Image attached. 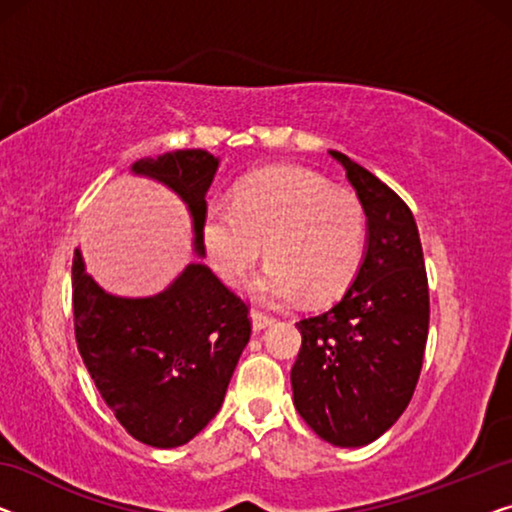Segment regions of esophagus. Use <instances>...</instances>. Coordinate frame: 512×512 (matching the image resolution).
Masks as SVG:
<instances>
[{"label": "esophagus", "instance_id": "esophagus-1", "mask_svg": "<svg viewBox=\"0 0 512 512\" xmlns=\"http://www.w3.org/2000/svg\"><path fill=\"white\" fill-rule=\"evenodd\" d=\"M250 319H253V331H264L266 326H271L273 324V317H269V315H264V312H259V310H250Z\"/></svg>", "mask_w": 512, "mask_h": 512}]
</instances>
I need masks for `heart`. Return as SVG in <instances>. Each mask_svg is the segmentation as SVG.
<instances>
[{
	"mask_svg": "<svg viewBox=\"0 0 512 512\" xmlns=\"http://www.w3.org/2000/svg\"><path fill=\"white\" fill-rule=\"evenodd\" d=\"M262 243L271 262L250 285L257 301H329L361 264L365 213L354 195L303 167H266L234 188L230 207L211 202L202 218L204 253L230 287L248 280Z\"/></svg>",
	"mask_w": 512,
	"mask_h": 512,
	"instance_id": "b5f03b06",
	"label": "heart"
}]
</instances>
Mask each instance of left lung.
<instances>
[{
	"instance_id": "1",
	"label": "left lung",
	"mask_w": 512,
	"mask_h": 512,
	"mask_svg": "<svg viewBox=\"0 0 512 512\" xmlns=\"http://www.w3.org/2000/svg\"><path fill=\"white\" fill-rule=\"evenodd\" d=\"M365 213V250L347 292L301 319L292 368L294 407L315 434L340 448L368 446L391 427L421 375L430 296L421 236L407 204L340 151Z\"/></svg>"
}]
</instances>
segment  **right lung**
Returning <instances> with one entry per match:
<instances>
[{"instance_id": "1", "label": "right lung", "mask_w": 512, "mask_h": 512, "mask_svg": "<svg viewBox=\"0 0 512 512\" xmlns=\"http://www.w3.org/2000/svg\"><path fill=\"white\" fill-rule=\"evenodd\" d=\"M220 158L202 149L167 151L131 165L186 204L193 253L204 259L202 218ZM190 262L151 296H119L73 257L75 340L98 393L126 432L154 448H177L202 432L225 400L250 340L248 305L207 264Z\"/></svg>"}]
</instances>
